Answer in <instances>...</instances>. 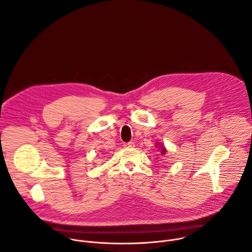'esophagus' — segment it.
<instances>
[{
  "instance_id": "obj_1",
  "label": "esophagus",
  "mask_w": 252,
  "mask_h": 252,
  "mask_svg": "<svg viewBox=\"0 0 252 252\" xmlns=\"http://www.w3.org/2000/svg\"><path fill=\"white\" fill-rule=\"evenodd\" d=\"M133 147H134V143L131 142V141H129V142H125V143H124V148H125V149H131V148H133Z\"/></svg>"
}]
</instances>
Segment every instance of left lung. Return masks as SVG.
Returning a JSON list of instances; mask_svg holds the SVG:
<instances>
[{
    "instance_id": "left-lung-1",
    "label": "left lung",
    "mask_w": 252,
    "mask_h": 252,
    "mask_svg": "<svg viewBox=\"0 0 252 252\" xmlns=\"http://www.w3.org/2000/svg\"><path fill=\"white\" fill-rule=\"evenodd\" d=\"M156 148L160 151V154H161L162 156H164V155L166 154V152H167L166 149L164 148V146L162 145V143H160V142H157V143H156Z\"/></svg>"
}]
</instances>
